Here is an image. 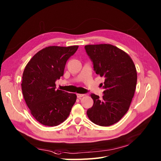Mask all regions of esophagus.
<instances>
[{"mask_svg": "<svg viewBox=\"0 0 161 161\" xmlns=\"http://www.w3.org/2000/svg\"><path fill=\"white\" fill-rule=\"evenodd\" d=\"M84 96V94H77V97L78 98H81V97H83Z\"/></svg>", "mask_w": 161, "mask_h": 161, "instance_id": "1", "label": "esophagus"}]
</instances>
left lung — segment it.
I'll return each mask as SVG.
<instances>
[{
  "mask_svg": "<svg viewBox=\"0 0 161 161\" xmlns=\"http://www.w3.org/2000/svg\"><path fill=\"white\" fill-rule=\"evenodd\" d=\"M96 74L104 77L101 86L103 96L91 94L93 106L87 111L90 120L97 125L108 126L118 122L128 110L135 92L137 73L126 53L110 44L85 46Z\"/></svg>",
  "mask_w": 161,
  "mask_h": 161,
  "instance_id": "left-lung-1",
  "label": "left lung"
}]
</instances>
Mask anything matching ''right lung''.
I'll list each match as a JSON object with an SVG mask.
<instances>
[{
    "label": "right lung",
    "instance_id": "obj_1",
    "mask_svg": "<svg viewBox=\"0 0 161 161\" xmlns=\"http://www.w3.org/2000/svg\"><path fill=\"white\" fill-rule=\"evenodd\" d=\"M77 49V45L45 47L25 67L21 84L24 99L33 117L45 126L64 122L76 101L75 94L56 90L55 81L64 75L67 59Z\"/></svg>",
    "mask_w": 161,
    "mask_h": 161
}]
</instances>
